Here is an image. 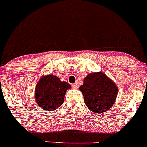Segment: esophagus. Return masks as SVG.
<instances>
[{
  "label": "esophagus",
  "instance_id": "34e87169",
  "mask_svg": "<svg viewBox=\"0 0 147 147\" xmlns=\"http://www.w3.org/2000/svg\"><path fill=\"white\" fill-rule=\"evenodd\" d=\"M72 87H73V88H74V89H77V88H78V83H74V84L72 85Z\"/></svg>",
  "mask_w": 147,
  "mask_h": 147
}]
</instances>
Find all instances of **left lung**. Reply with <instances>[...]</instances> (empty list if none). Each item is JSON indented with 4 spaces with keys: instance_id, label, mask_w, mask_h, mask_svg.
Returning a JSON list of instances; mask_svg holds the SVG:
<instances>
[{
    "instance_id": "obj_1",
    "label": "left lung",
    "mask_w": 147,
    "mask_h": 147,
    "mask_svg": "<svg viewBox=\"0 0 147 147\" xmlns=\"http://www.w3.org/2000/svg\"><path fill=\"white\" fill-rule=\"evenodd\" d=\"M79 90L83 93L87 107L97 113L109 109L116 101L118 92L114 82L102 72L88 74Z\"/></svg>"
}]
</instances>
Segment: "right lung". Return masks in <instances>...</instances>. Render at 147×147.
Returning a JSON list of instances; mask_svg holds the SVG:
<instances>
[{"label":"right lung","mask_w":147,"mask_h":147,"mask_svg":"<svg viewBox=\"0 0 147 147\" xmlns=\"http://www.w3.org/2000/svg\"><path fill=\"white\" fill-rule=\"evenodd\" d=\"M71 86L61 81L53 74L42 76L35 89V100L37 105L46 111H55L64 103V94Z\"/></svg>","instance_id":"obj_1"}]
</instances>
